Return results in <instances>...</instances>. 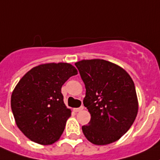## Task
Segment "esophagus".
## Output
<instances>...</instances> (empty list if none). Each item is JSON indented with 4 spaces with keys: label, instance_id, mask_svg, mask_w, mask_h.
I'll return each instance as SVG.
<instances>
[{
    "label": "esophagus",
    "instance_id": "esophagus-1",
    "mask_svg": "<svg viewBox=\"0 0 160 160\" xmlns=\"http://www.w3.org/2000/svg\"><path fill=\"white\" fill-rule=\"evenodd\" d=\"M83 109H84V107H78V108H74L73 110L75 112H79V111H82Z\"/></svg>",
    "mask_w": 160,
    "mask_h": 160
}]
</instances>
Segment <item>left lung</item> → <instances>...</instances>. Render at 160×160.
<instances>
[{"label": "left lung", "instance_id": "left-lung-1", "mask_svg": "<svg viewBox=\"0 0 160 160\" xmlns=\"http://www.w3.org/2000/svg\"><path fill=\"white\" fill-rule=\"evenodd\" d=\"M84 83V106L91 115L82 126L85 138L95 145L119 140L136 119L138 102L132 78L119 66L102 59L75 63Z\"/></svg>", "mask_w": 160, "mask_h": 160}]
</instances>
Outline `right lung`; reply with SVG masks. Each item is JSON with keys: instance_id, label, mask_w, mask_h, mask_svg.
I'll list each match as a JSON object with an SVG mask.
<instances>
[{"instance_id": "right-lung-1", "label": "right lung", "mask_w": 160, "mask_h": 160, "mask_svg": "<svg viewBox=\"0 0 160 160\" xmlns=\"http://www.w3.org/2000/svg\"><path fill=\"white\" fill-rule=\"evenodd\" d=\"M77 70L69 63H47L32 68L12 92L11 109L17 126L31 141L50 145L64 131L71 110L64 104L62 84Z\"/></svg>"}]
</instances>
